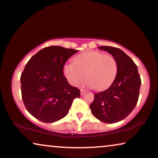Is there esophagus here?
<instances>
[{"label": "esophagus", "instance_id": "34e87169", "mask_svg": "<svg viewBox=\"0 0 158 158\" xmlns=\"http://www.w3.org/2000/svg\"><path fill=\"white\" fill-rule=\"evenodd\" d=\"M85 92H86V90H83V89H81V96H83L84 94H85Z\"/></svg>", "mask_w": 158, "mask_h": 158}]
</instances>
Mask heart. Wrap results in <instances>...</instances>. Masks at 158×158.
Here are the masks:
<instances>
[{"instance_id": "1", "label": "heart", "mask_w": 158, "mask_h": 158, "mask_svg": "<svg viewBox=\"0 0 158 158\" xmlns=\"http://www.w3.org/2000/svg\"><path fill=\"white\" fill-rule=\"evenodd\" d=\"M118 64L113 55L98 51H89L75 57L73 64L66 63L63 73L69 83L74 86L81 84L85 77L88 84L97 90L109 87L115 79Z\"/></svg>"}]
</instances>
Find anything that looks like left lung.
<instances>
[{
	"label": "left lung",
	"instance_id": "1",
	"mask_svg": "<svg viewBox=\"0 0 158 158\" xmlns=\"http://www.w3.org/2000/svg\"><path fill=\"white\" fill-rule=\"evenodd\" d=\"M98 49L115 57L118 71L109 88L94 94L90 108L93 115L98 120L113 124L124 119L135 109L139 96L141 79L137 66L122 49L109 46H101Z\"/></svg>",
	"mask_w": 158,
	"mask_h": 158
}]
</instances>
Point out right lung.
Here are the masks:
<instances>
[{
    "label": "right lung",
    "instance_id": "add662e5",
    "mask_svg": "<svg viewBox=\"0 0 158 158\" xmlns=\"http://www.w3.org/2000/svg\"><path fill=\"white\" fill-rule=\"evenodd\" d=\"M78 50L60 46L41 49L31 57L21 75V96L26 109L38 120L52 123L68 114L81 90L63 75L67 60Z\"/></svg>",
    "mask_w": 158,
    "mask_h": 158
}]
</instances>
